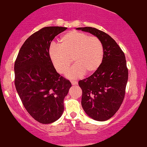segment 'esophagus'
Listing matches in <instances>:
<instances>
[{"instance_id": "34e87169", "label": "esophagus", "mask_w": 147, "mask_h": 147, "mask_svg": "<svg viewBox=\"0 0 147 147\" xmlns=\"http://www.w3.org/2000/svg\"><path fill=\"white\" fill-rule=\"evenodd\" d=\"M71 84L72 85H76V84H78V82H76V81H71Z\"/></svg>"}]
</instances>
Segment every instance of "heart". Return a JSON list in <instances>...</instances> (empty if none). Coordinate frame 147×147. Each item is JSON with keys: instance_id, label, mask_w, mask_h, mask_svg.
Segmentation results:
<instances>
[{"instance_id": "heart-1", "label": "heart", "mask_w": 147, "mask_h": 147, "mask_svg": "<svg viewBox=\"0 0 147 147\" xmlns=\"http://www.w3.org/2000/svg\"><path fill=\"white\" fill-rule=\"evenodd\" d=\"M49 56L53 67L60 74L67 73V76L78 79L84 74H91L100 67L104 57V47L98 38L89 36L85 33L71 31L63 34L59 39V45H51Z\"/></svg>"}]
</instances>
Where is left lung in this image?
Returning a JSON list of instances; mask_svg holds the SVG:
<instances>
[{"label": "left lung", "mask_w": 147, "mask_h": 147, "mask_svg": "<svg viewBox=\"0 0 147 147\" xmlns=\"http://www.w3.org/2000/svg\"><path fill=\"white\" fill-rule=\"evenodd\" d=\"M100 40L104 57L99 69L78 82L82 91V109L97 121H106L118 111L125 94L128 69L125 53L109 35L94 27H78Z\"/></svg>", "instance_id": "obj_1"}]
</instances>
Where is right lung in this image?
Instances as JSON below:
<instances>
[{
  "mask_svg": "<svg viewBox=\"0 0 147 147\" xmlns=\"http://www.w3.org/2000/svg\"><path fill=\"white\" fill-rule=\"evenodd\" d=\"M66 27H46L24 42L14 64L15 87L27 112L36 121L50 124L64 111L63 100L71 84L57 73L49 56L50 44Z\"/></svg>",
  "mask_w": 147,
  "mask_h": 147,
  "instance_id": "right-lung-1",
  "label": "right lung"
}]
</instances>
